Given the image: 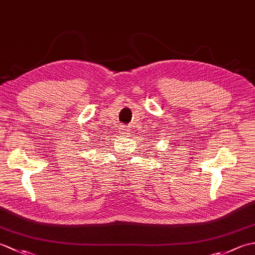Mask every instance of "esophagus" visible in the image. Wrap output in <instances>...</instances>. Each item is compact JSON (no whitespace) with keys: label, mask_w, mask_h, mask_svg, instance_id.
Returning a JSON list of instances; mask_svg holds the SVG:
<instances>
[{"label":"esophagus","mask_w":255,"mask_h":255,"mask_svg":"<svg viewBox=\"0 0 255 255\" xmlns=\"http://www.w3.org/2000/svg\"><path fill=\"white\" fill-rule=\"evenodd\" d=\"M119 133H121L123 137H124V136L126 137L127 134H128V128H127L126 126H125V125H122V126L119 127Z\"/></svg>","instance_id":"34e87169"}]
</instances>
